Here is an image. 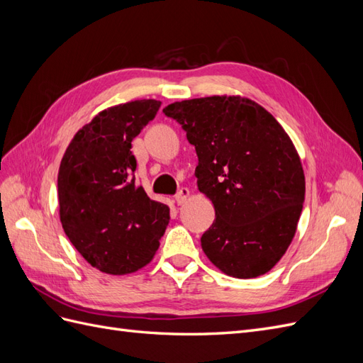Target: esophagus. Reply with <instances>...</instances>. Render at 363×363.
Wrapping results in <instances>:
<instances>
[{
    "instance_id": "obj_1",
    "label": "esophagus",
    "mask_w": 363,
    "mask_h": 363,
    "mask_svg": "<svg viewBox=\"0 0 363 363\" xmlns=\"http://www.w3.org/2000/svg\"><path fill=\"white\" fill-rule=\"evenodd\" d=\"M189 196V189L188 188H182L177 194H175V201H177V204H184L186 200H188Z\"/></svg>"
}]
</instances>
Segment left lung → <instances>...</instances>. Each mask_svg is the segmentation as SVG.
I'll return each mask as SVG.
<instances>
[{
	"label": "left lung",
	"mask_w": 363,
	"mask_h": 363,
	"mask_svg": "<svg viewBox=\"0 0 363 363\" xmlns=\"http://www.w3.org/2000/svg\"><path fill=\"white\" fill-rule=\"evenodd\" d=\"M163 113L195 147L196 183L215 207V221L201 236L206 256L236 279L268 272L291 244L306 192L286 131L262 106L240 96L194 98Z\"/></svg>",
	"instance_id": "1"
}]
</instances>
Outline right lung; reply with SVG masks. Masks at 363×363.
Masks as SVG:
<instances>
[{
  "instance_id": "add662e5",
  "label": "right lung",
  "mask_w": 363,
  "mask_h": 363,
  "mask_svg": "<svg viewBox=\"0 0 363 363\" xmlns=\"http://www.w3.org/2000/svg\"><path fill=\"white\" fill-rule=\"evenodd\" d=\"M160 101L138 100L98 113L71 140L57 177L60 221L77 251L113 276L155 257L169 207L136 183L131 140L155 119Z\"/></svg>"
}]
</instances>
